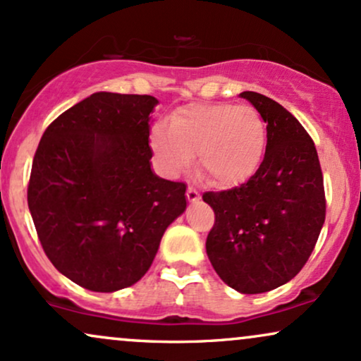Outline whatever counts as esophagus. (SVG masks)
Segmentation results:
<instances>
[{
    "instance_id": "34e87169",
    "label": "esophagus",
    "mask_w": 361,
    "mask_h": 361,
    "mask_svg": "<svg viewBox=\"0 0 361 361\" xmlns=\"http://www.w3.org/2000/svg\"><path fill=\"white\" fill-rule=\"evenodd\" d=\"M186 198H188L190 202L195 203V202H198V200H200V193L193 188V186H188V188H186Z\"/></svg>"
}]
</instances>
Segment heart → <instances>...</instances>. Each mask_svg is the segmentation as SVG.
Segmentation results:
<instances>
[{"label": "heart", "instance_id": "1", "mask_svg": "<svg viewBox=\"0 0 361 361\" xmlns=\"http://www.w3.org/2000/svg\"><path fill=\"white\" fill-rule=\"evenodd\" d=\"M267 145L262 116L250 106L190 104L151 134V146L169 173H180L198 154L212 185L233 188L257 171Z\"/></svg>", "mask_w": 361, "mask_h": 361}]
</instances>
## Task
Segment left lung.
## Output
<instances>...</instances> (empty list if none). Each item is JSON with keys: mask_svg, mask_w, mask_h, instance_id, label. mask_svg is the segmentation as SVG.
<instances>
[{"mask_svg": "<svg viewBox=\"0 0 361 361\" xmlns=\"http://www.w3.org/2000/svg\"><path fill=\"white\" fill-rule=\"evenodd\" d=\"M240 97L267 123L266 154L245 183L203 193L215 214L207 254L225 284L259 294L305 267L323 228L326 198L316 146L301 123L266 95Z\"/></svg>", "mask_w": 361, "mask_h": 361, "instance_id": "1", "label": "left lung"}]
</instances>
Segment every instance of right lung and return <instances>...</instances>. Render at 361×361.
I'll use <instances>...</instances> for the list:
<instances>
[{
	"mask_svg": "<svg viewBox=\"0 0 361 361\" xmlns=\"http://www.w3.org/2000/svg\"><path fill=\"white\" fill-rule=\"evenodd\" d=\"M153 95L95 92L45 129L28 208L56 271L95 293L129 288L153 264L186 185L151 171Z\"/></svg>",
	"mask_w": 361,
	"mask_h": 361,
	"instance_id": "obj_1",
	"label": "right lung"
}]
</instances>
